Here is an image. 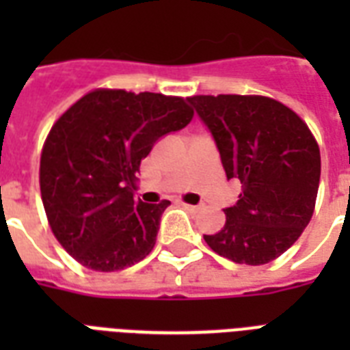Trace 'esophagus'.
<instances>
[{"label": "esophagus", "mask_w": 350, "mask_h": 350, "mask_svg": "<svg viewBox=\"0 0 350 350\" xmlns=\"http://www.w3.org/2000/svg\"><path fill=\"white\" fill-rule=\"evenodd\" d=\"M181 206H183L185 210H189V212H198L200 210V206L198 204H189V203H181Z\"/></svg>", "instance_id": "esophagus-1"}]
</instances>
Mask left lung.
Instances as JSON below:
<instances>
[{
    "label": "left lung",
    "instance_id": "obj_1",
    "mask_svg": "<svg viewBox=\"0 0 350 350\" xmlns=\"http://www.w3.org/2000/svg\"><path fill=\"white\" fill-rule=\"evenodd\" d=\"M215 147L226 178L243 192L224 208L219 232L203 235L221 257L258 266L282 255L311 221L320 183V149L300 116L268 96L187 98Z\"/></svg>",
    "mask_w": 350,
    "mask_h": 350
}]
</instances>
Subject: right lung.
Instances as JSON below:
<instances>
[{
	"mask_svg": "<svg viewBox=\"0 0 350 350\" xmlns=\"http://www.w3.org/2000/svg\"><path fill=\"white\" fill-rule=\"evenodd\" d=\"M192 116L180 96L96 90L55 122L39 183L53 235L77 262L116 271L150 254L170 201H136L133 181L156 142Z\"/></svg>",
	"mask_w": 350,
	"mask_h": 350,
	"instance_id": "right-lung-1",
	"label": "right lung"
}]
</instances>
